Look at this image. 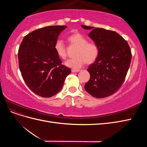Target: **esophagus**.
Returning a JSON list of instances; mask_svg holds the SVG:
<instances>
[{"mask_svg":"<svg viewBox=\"0 0 147 147\" xmlns=\"http://www.w3.org/2000/svg\"><path fill=\"white\" fill-rule=\"evenodd\" d=\"M79 71H80V70H78V69H72V72H73V73L78 72H79Z\"/></svg>","mask_w":147,"mask_h":147,"instance_id":"34e87169","label":"esophagus"}]
</instances>
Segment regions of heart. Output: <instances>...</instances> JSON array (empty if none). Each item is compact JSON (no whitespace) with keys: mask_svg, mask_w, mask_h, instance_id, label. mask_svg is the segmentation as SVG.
Instances as JSON below:
<instances>
[{"mask_svg":"<svg viewBox=\"0 0 147 147\" xmlns=\"http://www.w3.org/2000/svg\"><path fill=\"white\" fill-rule=\"evenodd\" d=\"M68 40L72 45L77 47L74 55L75 57L65 62L69 67L78 69L85 64H91L97 59L99 55V48L93 42H88L85 36L80 33H75L69 35ZM56 54L63 59H65L67 53L64 43L62 40H57L55 43Z\"/></svg>","mask_w":147,"mask_h":147,"instance_id":"1","label":"heart"}]
</instances>
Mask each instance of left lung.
Returning a JSON list of instances; mask_svg holds the SVG:
<instances>
[{"mask_svg":"<svg viewBox=\"0 0 147 147\" xmlns=\"http://www.w3.org/2000/svg\"><path fill=\"white\" fill-rule=\"evenodd\" d=\"M89 34L99 48V55L87 69L90 78L84 85L85 90L96 98L113 94L121 88L129 68L132 54L129 44L121 35L113 30L94 28Z\"/></svg>","mask_w":147,"mask_h":147,"instance_id":"1","label":"left lung"}]
</instances>
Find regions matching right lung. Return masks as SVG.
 I'll return each instance as SVG.
<instances>
[{
    "mask_svg": "<svg viewBox=\"0 0 147 147\" xmlns=\"http://www.w3.org/2000/svg\"><path fill=\"white\" fill-rule=\"evenodd\" d=\"M65 26L38 29L24 37L18 50L19 67L30 90L43 97H52L63 86L71 72L62 64L55 50V43Z\"/></svg>",
    "mask_w": 147,
    "mask_h": 147,
    "instance_id": "right-lung-1",
    "label": "right lung"
}]
</instances>
